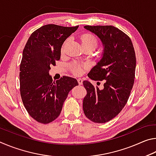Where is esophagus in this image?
<instances>
[{
    "label": "esophagus",
    "instance_id": "34e87169",
    "mask_svg": "<svg viewBox=\"0 0 156 156\" xmlns=\"http://www.w3.org/2000/svg\"><path fill=\"white\" fill-rule=\"evenodd\" d=\"M78 84H79V85H82V84H83V80H82L81 78H78Z\"/></svg>",
    "mask_w": 156,
    "mask_h": 156
}]
</instances>
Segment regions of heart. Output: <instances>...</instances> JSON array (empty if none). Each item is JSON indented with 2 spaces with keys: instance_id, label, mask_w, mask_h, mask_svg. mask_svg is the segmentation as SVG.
Wrapping results in <instances>:
<instances>
[{
  "instance_id": "obj_1",
  "label": "heart",
  "mask_w": 156,
  "mask_h": 156,
  "mask_svg": "<svg viewBox=\"0 0 156 156\" xmlns=\"http://www.w3.org/2000/svg\"><path fill=\"white\" fill-rule=\"evenodd\" d=\"M81 42L83 47H91L94 49L96 48L98 46V41L96 36L92 34H85L82 36ZM65 44L66 43L63 44L62 47V51H64ZM72 69L76 75H80L84 72V67H81V66L76 64V63H73L72 65Z\"/></svg>"
}]
</instances>
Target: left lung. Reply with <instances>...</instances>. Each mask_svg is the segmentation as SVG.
Returning a JSON list of instances; mask_svg holds the SVG:
<instances>
[{
	"mask_svg": "<svg viewBox=\"0 0 156 156\" xmlns=\"http://www.w3.org/2000/svg\"><path fill=\"white\" fill-rule=\"evenodd\" d=\"M100 39L101 58L88 74L92 80H105L100 89L83 81L87 96L83 100L86 117L96 123H105L119 113L129 99L133 86L136 66L134 48L129 37L113 26L84 27Z\"/></svg>",
	"mask_w": 156,
	"mask_h": 156,
	"instance_id": "1",
	"label": "left lung"
}]
</instances>
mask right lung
Masks as SVG:
<instances>
[{
  "label": "right lung",
  "instance_id": "add662e5",
  "mask_svg": "<svg viewBox=\"0 0 156 156\" xmlns=\"http://www.w3.org/2000/svg\"><path fill=\"white\" fill-rule=\"evenodd\" d=\"M78 26L46 25L31 34L20 65V90L23 105L37 122L48 124L58 117L68 94L78 85L76 79L62 76L53 81L49 70L60 58L63 43Z\"/></svg>",
  "mask_w": 156,
  "mask_h": 156
}]
</instances>
